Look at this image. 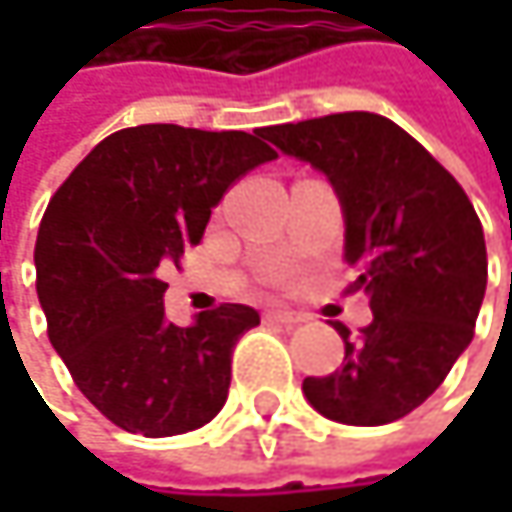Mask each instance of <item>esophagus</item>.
I'll return each instance as SVG.
<instances>
[{"instance_id":"obj_1","label":"esophagus","mask_w":512,"mask_h":512,"mask_svg":"<svg viewBox=\"0 0 512 512\" xmlns=\"http://www.w3.org/2000/svg\"><path fill=\"white\" fill-rule=\"evenodd\" d=\"M266 320H272V323H281V326H299V323H305L308 317H305V314H296V311H281V308H272V311H266Z\"/></svg>"}]
</instances>
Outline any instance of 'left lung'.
I'll return each mask as SVG.
<instances>
[{
  "instance_id": "8db88e82",
  "label": "left lung",
  "mask_w": 512,
  "mask_h": 512,
  "mask_svg": "<svg viewBox=\"0 0 512 512\" xmlns=\"http://www.w3.org/2000/svg\"><path fill=\"white\" fill-rule=\"evenodd\" d=\"M281 151L326 174L344 213V260L370 293L373 323L344 364L302 382L305 400L338 424L379 427L418 409L465 353L486 293L480 219L424 145L373 112L266 127Z\"/></svg>"
}]
</instances>
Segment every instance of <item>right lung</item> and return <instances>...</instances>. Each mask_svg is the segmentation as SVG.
<instances>
[{
    "instance_id": "add662e5",
    "label": "right lung",
    "mask_w": 512,
    "mask_h": 512,
    "mask_svg": "<svg viewBox=\"0 0 512 512\" xmlns=\"http://www.w3.org/2000/svg\"><path fill=\"white\" fill-rule=\"evenodd\" d=\"M260 139L263 130L127 127L52 195L35 243L50 341L79 391L127 433L180 436L228 400L231 353L260 314L219 305L174 326L159 272L201 243L237 177L278 156Z\"/></svg>"
}]
</instances>
